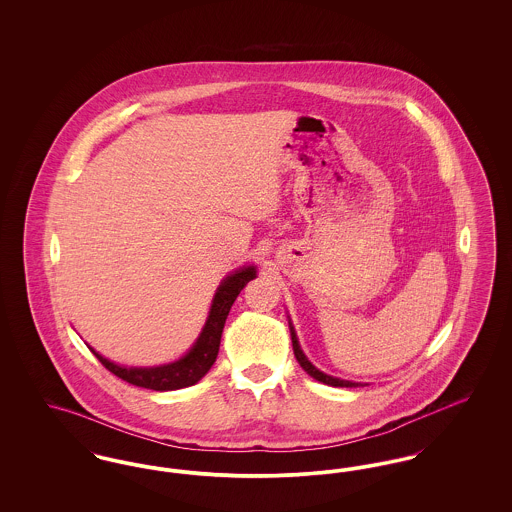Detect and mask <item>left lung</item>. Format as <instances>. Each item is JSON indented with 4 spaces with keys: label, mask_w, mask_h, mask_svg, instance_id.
Segmentation results:
<instances>
[{
    "label": "left lung",
    "mask_w": 512,
    "mask_h": 512,
    "mask_svg": "<svg viewBox=\"0 0 512 512\" xmlns=\"http://www.w3.org/2000/svg\"><path fill=\"white\" fill-rule=\"evenodd\" d=\"M288 324H290V334H292L293 355H295L297 363L301 365V368H303L311 378H315V380L326 384V386H334V388H359V386H363V384H359V382L341 380V378L330 376V374L318 370L317 366L313 365V363L307 359V355L303 353V349H301V345H299V340H297V334H295V328H293L292 318L288 320Z\"/></svg>",
    "instance_id": "1"
}]
</instances>
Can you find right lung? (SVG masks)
Instances as JSON below:
<instances>
[{
	"label": "right lung",
	"mask_w": 512,
	"mask_h": 512,
	"mask_svg": "<svg viewBox=\"0 0 512 512\" xmlns=\"http://www.w3.org/2000/svg\"><path fill=\"white\" fill-rule=\"evenodd\" d=\"M253 278H257L255 265L236 268L226 278H222L215 297L211 301L207 320H205L197 340L188 349L186 355H182L180 359H176L172 363L159 366H122L99 355L94 347H90V345L88 347L98 357L101 365L132 386L153 391H172L194 386L217 361L220 336H222L226 317H228L236 297L244 290L245 284Z\"/></svg>",
	"instance_id": "1"
}]
</instances>
